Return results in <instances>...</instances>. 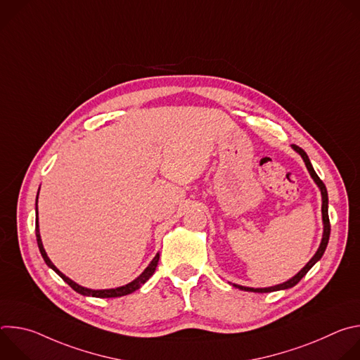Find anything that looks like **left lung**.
<instances>
[{
    "label": "left lung",
    "instance_id": "obj_1",
    "mask_svg": "<svg viewBox=\"0 0 360 360\" xmlns=\"http://www.w3.org/2000/svg\"><path fill=\"white\" fill-rule=\"evenodd\" d=\"M292 148L299 153V155L302 157L307 171H309L312 179L315 181V184L318 185V188L321 189V195H322V221H323V235H322V240H321V245L316 250V253L312 256V259L307 262L293 278H290L289 281L283 282V283H279V285H275V286H271V288H248V286H240V285H236V283H232L235 288L240 289V290H246V292H256V293H266V292H275V290H283V289H289V288H293L307 272L311 271V268L322 258L325 250H326V246H328V242H329V235H330V222H329V215H328V191H326V186L325 184L321 181V178L316 175L311 161H309V157L306 155V152L296 146V145H292Z\"/></svg>",
    "mask_w": 360,
    "mask_h": 360
}]
</instances>
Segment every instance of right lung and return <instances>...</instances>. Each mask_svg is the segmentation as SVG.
<instances>
[{
  "mask_svg": "<svg viewBox=\"0 0 360 360\" xmlns=\"http://www.w3.org/2000/svg\"><path fill=\"white\" fill-rule=\"evenodd\" d=\"M35 236H37V243H38V248H39V252L42 255V258L45 261V264L53 269L56 274H58L64 282H67L75 292L84 295V296H92V297H120V296H125V295H129L132 292H135L136 289H139L152 275L153 272H155L157 269V265H158V261H160V253L155 255V258H153L150 261V264L145 268V271L136 278L134 279L132 282L124 285V286H120V288H114V289H88V288H84L78 283H75L72 279H70L68 276H65L53 262H51V259L48 258V255L44 249V245H42V240H41V235H39V225H38V195H37V202H35Z\"/></svg>",
  "mask_w": 360,
  "mask_h": 360,
  "instance_id": "add662e5",
  "label": "right lung"
}]
</instances>
